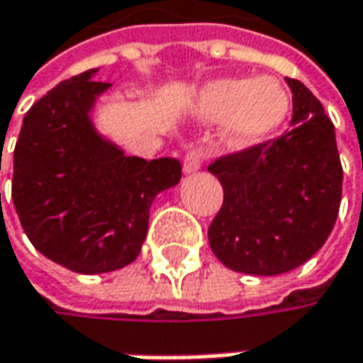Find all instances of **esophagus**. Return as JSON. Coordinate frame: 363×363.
<instances>
[{
	"label": "esophagus",
	"mask_w": 363,
	"mask_h": 363,
	"mask_svg": "<svg viewBox=\"0 0 363 363\" xmlns=\"http://www.w3.org/2000/svg\"><path fill=\"white\" fill-rule=\"evenodd\" d=\"M200 167H202V153L198 149H191L186 155V159H184V172L194 173L198 172Z\"/></svg>",
	"instance_id": "34e87169"
}]
</instances>
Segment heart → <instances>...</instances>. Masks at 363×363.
Wrapping results in <instances>:
<instances>
[{"label": "heart", "mask_w": 363, "mask_h": 363, "mask_svg": "<svg viewBox=\"0 0 363 363\" xmlns=\"http://www.w3.org/2000/svg\"><path fill=\"white\" fill-rule=\"evenodd\" d=\"M194 112L204 120H225L227 147L245 151L265 143L286 122L290 96L274 77H228L204 85Z\"/></svg>", "instance_id": "obj_1"}]
</instances>
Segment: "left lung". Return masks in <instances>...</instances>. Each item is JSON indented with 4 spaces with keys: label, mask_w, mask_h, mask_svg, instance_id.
I'll return each instance as SVG.
<instances>
[{
    "label": "left lung",
    "mask_w": 363,
    "mask_h": 363,
    "mask_svg": "<svg viewBox=\"0 0 363 363\" xmlns=\"http://www.w3.org/2000/svg\"><path fill=\"white\" fill-rule=\"evenodd\" d=\"M292 130L208 167L225 190L208 227L214 255L233 272L278 276L311 259L331 235L341 204L343 169L335 126L298 79Z\"/></svg>",
    "instance_id": "left-lung-1"
}]
</instances>
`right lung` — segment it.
I'll list each match as a JSON object with an SVG mask.
<instances>
[{"label":"right lung","instance_id":"1","mask_svg":"<svg viewBox=\"0 0 363 363\" xmlns=\"http://www.w3.org/2000/svg\"><path fill=\"white\" fill-rule=\"evenodd\" d=\"M89 69L61 82L24 116L13 151L11 200L22 228L50 262L106 274L136 259L159 191L177 186L172 157H126L91 112L110 83Z\"/></svg>","mask_w":363,"mask_h":363}]
</instances>
